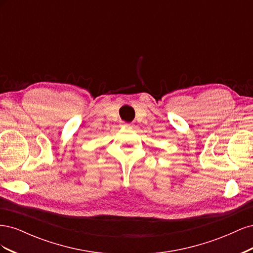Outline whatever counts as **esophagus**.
<instances>
[{
	"mask_svg": "<svg viewBox=\"0 0 253 253\" xmlns=\"http://www.w3.org/2000/svg\"><path fill=\"white\" fill-rule=\"evenodd\" d=\"M129 126V124H125V126Z\"/></svg>",
	"mask_w": 253,
	"mask_h": 253,
	"instance_id": "obj_1",
	"label": "esophagus"
}]
</instances>
